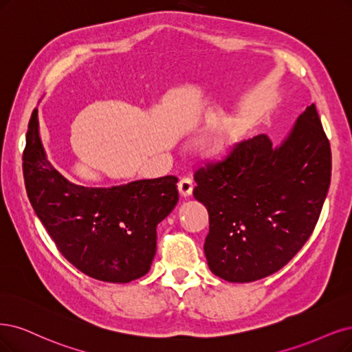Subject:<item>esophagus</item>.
I'll return each instance as SVG.
<instances>
[{
  "label": "esophagus",
  "instance_id": "1",
  "mask_svg": "<svg viewBox=\"0 0 352 352\" xmlns=\"http://www.w3.org/2000/svg\"><path fill=\"white\" fill-rule=\"evenodd\" d=\"M178 191H179V194L183 197H190L191 192H192V181H191V178H188V177L181 178L179 183H178Z\"/></svg>",
  "mask_w": 352,
  "mask_h": 352
}]
</instances>
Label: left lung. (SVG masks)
Returning <instances> with one entry per match:
<instances>
[{"mask_svg":"<svg viewBox=\"0 0 352 352\" xmlns=\"http://www.w3.org/2000/svg\"><path fill=\"white\" fill-rule=\"evenodd\" d=\"M329 140L310 104L281 145L243 140L194 174V199L209 212L204 254L214 276L251 283L274 274L314 232L331 184Z\"/></svg>","mask_w":352,"mask_h":352,"instance_id":"8db88e82","label":"left lung"}]
</instances>
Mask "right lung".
I'll return each mask as SVG.
<instances>
[{"label":"right lung","mask_w":352,"mask_h":352,"mask_svg":"<svg viewBox=\"0 0 352 352\" xmlns=\"http://www.w3.org/2000/svg\"><path fill=\"white\" fill-rule=\"evenodd\" d=\"M23 175L34 213L74 267L107 283L133 281L151 270L156 226L178 203L177 177L109 188L76 186L49 162L37 109L25 135Z\"/></svg>","instance_id":"add662e5"}]
</instances>
